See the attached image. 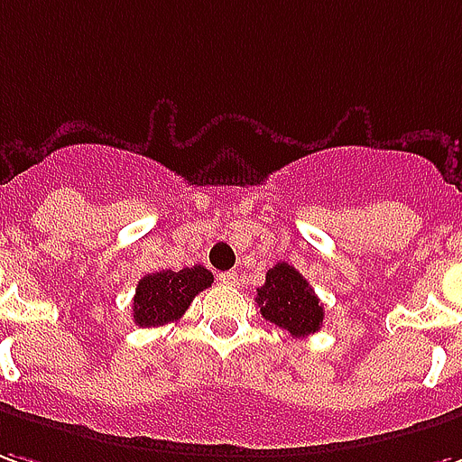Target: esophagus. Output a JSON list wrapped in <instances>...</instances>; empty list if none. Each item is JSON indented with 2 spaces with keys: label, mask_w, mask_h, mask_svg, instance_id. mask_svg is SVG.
<instances>
[{
  "label": "esophagus",
  "mask_w": 462,
  "mask_h": 462,
  "mask_svg": "<svg viewBox=\"0 0 462 462\" xmlns=\"http://www.w3.org/2000/svg\"><path fill=\"white\" fill-rule=\"evenodd\" d=\"M220 280L225 285H237V273H222Z\"/></svg>",
  "instance_id": "esophagus-1"
}]
</instances>
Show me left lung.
<instances>
[{
	"label": "left lung",
	"instance_id": "left-lung-1",
	"mask_svg": "<svg viewBox=\"0 0 462 462\" xmlns=\"http://www.w3.org/2000/svg\"><path fill=\"white\" fill-rule=\"evenodd\" d=\"M257 305L264 320L275 322L292 337H305L320 330L322 302L305 277L292 264L277 263L267 270L264 285L257 287Z\"/></svg>",
	"mask_w": 462,
	"mask_h": 462
}]
</instances>
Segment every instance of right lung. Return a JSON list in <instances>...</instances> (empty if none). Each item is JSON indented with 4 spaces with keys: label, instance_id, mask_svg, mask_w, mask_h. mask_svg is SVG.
I'll list each match as a JSON object with an SVG mask.
<instances>
[{
    "label": "right lung",
    "instance_id": "add662e5",
    "mask_svg": "<svg viewBox=\"0 0 462 462\" xmlns=\"http://www.w3.org/2000/svg\"><path fill=\"white\" fill-rule=\"evenodd\" d=\"M212 273L202 264L185 267L180 273L160 270L140 280L132 302V318L140 328H157L180 320L192 298L212 285Z\"/></svg>",
    "mask_w": 462,
    "mask_h": 462
}]
</instances>
